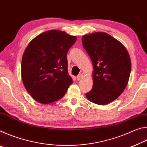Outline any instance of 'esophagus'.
<instances>
[{
	"label": "esophagus",
	"mask_w": 147,
	"mask_h": 147,
	"mask_svg": "<svg viewBox=\"0 0 147 147\" xmlns=\"http://www.w3.org/2000/svg\"><path fill=\"white\" fill-rule=\"evenodd\" d=\"M83 74L82 73H81V74H80L79 75L77 76V80H80L83 78Z\"/></svg>",
	"instance_id": "obj_1"
}]
</instances>
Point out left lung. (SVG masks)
<instances>
[{"instance_id":"left-lung-1","label":"left lung","mask_w":147,"mask_h":147,"mask_svg":"<svg viewBox=\"0 0 147 147\" xmlns=\"http://www.w3.org/2000/svg\"><path fill=\"white\" fill-rule=\"evenodd\" d=\"M84 48L93 63V88L86 93L89 101L106 105L125 89L131 71L127 50L120 41L104 32L84 35Z\"/></svg>"}]
</instances>
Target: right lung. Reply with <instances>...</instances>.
Instances as JSON below:
<instances>
[{"label":"right lung","mask_w":147,"mask_h":147,"mask_svg":"<svg viewBox=\"0 0 147 147\" xmlns=\"http://www.w3.org/2000/svg\"><path fill=\"white\" fill-rule=\"evenodd\" d=\"M76 37L60 30L45 32L30 42L21 62V77L35 100L50 104L61 98L73 83L67 53Z\"/></svg>","instance_id":"1"}]
</instances>
